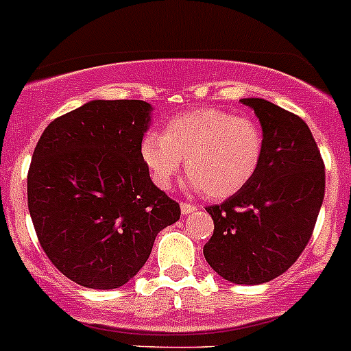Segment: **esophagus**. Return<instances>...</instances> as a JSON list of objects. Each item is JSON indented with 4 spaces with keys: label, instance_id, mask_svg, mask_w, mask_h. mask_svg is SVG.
<instances>
[{
    "label": "esophagus",
    "instance_id": "34e87169",
    "mask_svg": "<svg viewBox=\"0 0 351 351\" xmlns=\"http://www.w3.org/2000/svg\"><path fill=\"white\" fill-rule=\"evenodd\" d=\"M197 210V205H193V204H188V202H184V204H181V212L184 215H189L193 214V212Z\"/></svg>",
    "mask_w": 351,
    "mask_h": 351
}]
</instances>
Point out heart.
I'll return each instance as SVG.
<instances>
[{"label": "heart", "mask_w": 351, "mask_h": 351, "mask_svg": "<svg viewBox=\"0 0 351 351\" xmlns=\"http://www.w3.org/2000/svg\"><path fill=\"white\" fill-rule=\"evenodd\" d=\"M265 132L256 120L217 108H200L169 118L162 134L141 141V160L151 181L169 189L182 158L193 188L223 200L242 191L261 167Z\"/></svg>", "instance_id": "b5f03b06"}]
</instances>
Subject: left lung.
Listing matches in <instances>:
<instances>
[{
	"mask_svg": "<svg viewBox=\"0 0 351 351\" xmlns=\"http://www.w3.org/2000/svg\"><path fill=\"white\" fill-rule=\"evenodd\" d=\"M261 121L265 154L256 178L207 212L214 234L204 256L233 284L257 285L287 271L313 234L326 167L304 120L265 99H242Z\"/></svg>",
	"mask_w": 351,
	"mask_h": 351,
	"instance_id": "obj_1",
	"label": "left lung"
}]
</instances>
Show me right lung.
<instances>
[{
  "instance_id": "add662e5",
  "label": "right lung",
  "mask_w": 351,
  "mask_h": 351,
  "mask_svg": "<svg viewBox=\"0 0 351 351\" xmlns=\"http://www.w3.org/2000/svg\"><path fill=\"white\" fill-rule=\"evenodd\" d=\"M149 114L144 101H90L51 121L34 147L27 205L38 240L83 287L127 284L181 217L141 160Z\"/></svg>"
}]
</instances>
